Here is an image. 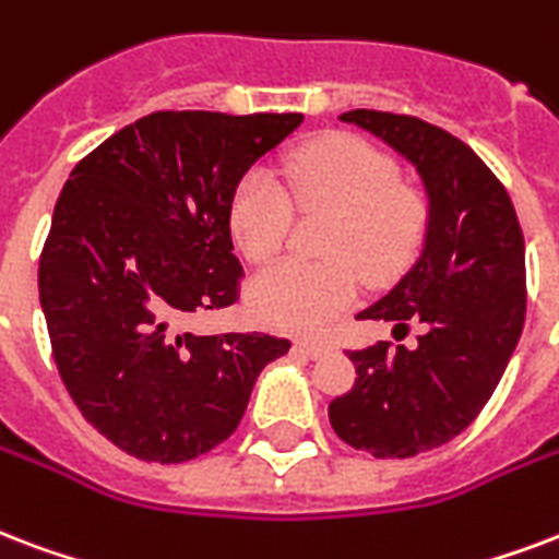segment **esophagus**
<instances>
[{
    "label": "esophagus",
    "instance_id": "esophagus-1",
    "mask_svg": "<svg viewBox=\"0 0 559 559\" xmlns=\"http://www.w3.org/2000/svg\"><path fill=\"white\" fill-rule=\"evenodd\" d=\"M293 348H296L298 355L310 357V360H319V357H325L328 352H331V346H325V343H313V340H298Z\"/></svg>",
    "mask_w": 559,
    "mask_h": 559
}]
</instances>
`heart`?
I'll return each mask as SVG.
<instances>
[{
  "label": "heart",
  "instance_id": "b5f03b06",
  "mask_svg": "<svg viewBox=\"0 0 559 559\" xmlns=\"http://www.w3.org/2000/svg\"><path fill=\"white\" fill-rule=\"evenodd\" d=\"M284 178L305 211L336 216L331 254H348L372 281L402 266L425 228V204L399 187V166L357 138H328L287 157ZM289 199L266 169H251L231 195V237L254 263L270 261L287 240ZM360 275L346 258L325 263L281 261L249 284V310L261 325L313 334L355 305Z\"/></svg>",
  "mask_w": 559,
  "mask_h": 559
}]
</instances>
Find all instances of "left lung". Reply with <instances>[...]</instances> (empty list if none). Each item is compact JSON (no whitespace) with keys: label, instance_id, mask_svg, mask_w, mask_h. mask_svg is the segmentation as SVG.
Segmentation results:
<instances>
[{"label":"left lung","instance_id":"1","mask_svg":"<svg viewBox=\"0 0 559 559\" xmlns=\"http://www.w3.org/2000/svg\"><path fill=\"white\" fill-rule=\"evenodd\" d=\"M419 176V258L360 319L419 322L416 346L352 352L355 386L328 407L336 437L372 457H416L454 440L496 393L525 325V240L516 211L463 140L416 117L348 110Z\"/></svg>","mask_w":559,"mask_h":559}]
</instances>
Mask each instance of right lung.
Segmentation results:
<instances>
[{
	"mask_svg": "<svg viewBox=\"0 0 559 559\" xmlns=\"http://www.w3.org/2000/svg\"><path fill=\"white\" fill-rule=\"evenodd\" d=\"M301 114L157 110L70 173L40 254V308L63 386L84 419L146 463L228 440L263 366L289 340L193 334L237 301L231 195Z\"/></svg>",
	"mask_w": 559,
	"mask_h": 559,
	"instance_id": "1",
	"label": "right lung"
}]
</instances>
